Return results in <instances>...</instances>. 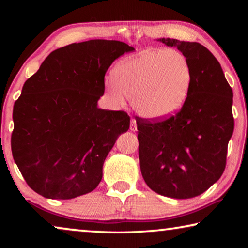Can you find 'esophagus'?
Instances as JSON below:
<instances>
[{
  "label": "esophagus",
  "instance_id": "obj_1",
  "mask_svg": "<svg viewBox=\"0 0 248 248\" xmlns=\"http://www.w3.org/2000/svg\"><path fill=\"white\" fill-rule=\"evenodd\" d=\"M130 130L131 131H137V121L134 118H132L131 123H130Z\"/></svg>",
  "mask_w": 248,
  "mask_h": 248
}]
</instances>
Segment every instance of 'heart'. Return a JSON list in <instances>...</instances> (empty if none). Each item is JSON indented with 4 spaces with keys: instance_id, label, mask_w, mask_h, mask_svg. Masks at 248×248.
Returning a JSON list of instances; mask_svg holds the SVG:
<instances>
[{
    "instance_id": "obj_1",
    "label": "heart",
    "mask_w": 248,
    "mask_h": 248,
    "mask_svg": "<svg viewBox=\"0 0 248 248\" xmlns=\"http://www.w3.org/2000/svg\"><path fill=\"white\" fill-rule=\"evenodd\" d=\"M114 78L107 90L117 102L128 96L141 116L158 119L184 106L192 71L186 56L178 50H148L117 66Z\"/></svg>"
}]
</instances>
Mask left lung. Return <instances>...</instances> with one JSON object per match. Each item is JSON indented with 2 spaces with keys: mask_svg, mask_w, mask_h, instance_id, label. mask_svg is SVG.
Masks as SVG:
<instances>
[{
  "mask_svg": "<svg viewBox=\"0 0 248 248\" xmlns=\"http://www.w3.org/2000/svg\"><path fill=\"white\" fill-rule=\"evenodd\" d=\"M189 61L192 81L184 106L169 118L136 117L141 173L157 194L194 198L222 176L233 134V92L219 61L199 43L170 38Z\"/></svg>",
  "mask_w": 248,
  "mask_h": 248,
  "instance_id": "obj_1",
  "label": "left lung"
}]
</instances>
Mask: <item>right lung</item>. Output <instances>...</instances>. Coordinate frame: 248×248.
Instances as JSON below:
<instances>
[{
    "instance_id": "right-lung-1",
    "label": "right lung",
    "mask_w": 248,
    "mask_h": 248,
    "mask_svg": "<svg viewBox=\"0 0 248 248\" xmlns=\"http://www.w3.org/2000/svg\"><path fill=\"white\" fill-rule=\"evenodd\" d=\"M134 48L95 39L54 50L25 82L13 108L12 154L29 187L49 199L89 194L103 177L105 158L130 117L97 102L105 74Z\"/></svg>"
}]
</instances>
